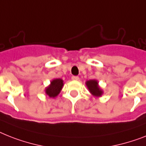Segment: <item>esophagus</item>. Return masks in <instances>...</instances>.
<instances>
[{
    "mask_svg": "<svg viewBox=\"0 0 146 146\" xmlns=\"http://www.w3.org/2000/svg\"><path fill=\"white\" fill-rule=\"evenodd\" d=\"M72 79L73 80H79V77L78 76H72Z\"/></svg>",
    "mask_w": 146,
    "mask_h": 146,
    "instance_id": "esophagus-1",
    "label": "esophagus"
}]
</instances>
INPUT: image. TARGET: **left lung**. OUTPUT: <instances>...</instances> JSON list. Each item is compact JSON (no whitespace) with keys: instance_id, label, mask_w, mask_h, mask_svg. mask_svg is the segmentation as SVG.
Masks as SVG:
<instances>
[{"instance_id":"left-lung-1","label":"left lung","mask_w":146,"mask_h":146,"mask_svg":"<svg viewBox=\"0 0 146 146\" xmlns=\"http://www.w3.org/2000/svg\"><path fill=\"white\" fill-rule=\"evenodd\" d=\"M86 85L92 96H96V97H100L102 96L103 91L100 89L99 86H98V82L96 80H88L86 82Z\"/></svg>"}]
</instances>
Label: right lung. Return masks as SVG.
<instances>
[{
  "instance_id": "right-lung-1",
  "label": "right lung",
  "mask_w": 146,
  "mask_h": 146,
  "mask_svg": "<svg viewBox=\"0 0 146 146\" xmlns=\"http://www.w3.org/2000/svg\"><path fill=\"white\" fill-rule=\"evenodd\" d=\"M63 86V80L60 78L54 79L45 89V93L50 98H55L59 95Z\"/></svg>"
}]
</instances>
